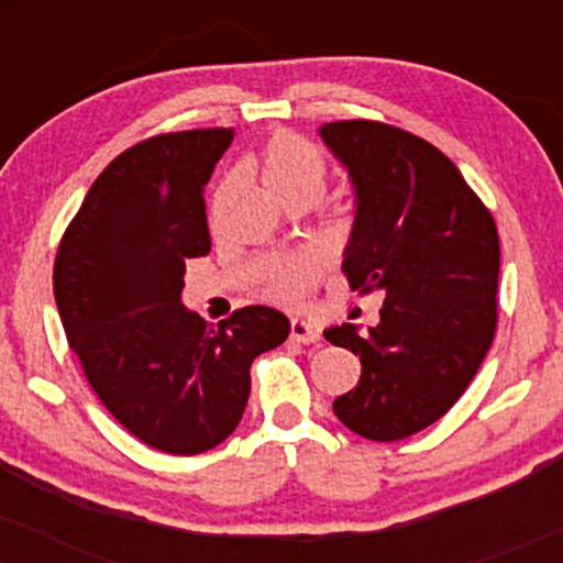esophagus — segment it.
<instances>
[{
	"instance_id": "obj_1",
	"label": "esophagus",
	"mask_w": 563,
	"mask_h": 563,
	"mask_svg": "<svg viewBox=\"0 0 563 563\" xmlns=\"http://www.w3.org/2000/svg\"><path fill=\"white\" fill-rule=\"evenodd\" d=\"M290 339L299 341V344H318L320 331L312 325V322L294 318V320H290Z\"/></svg>"
}]
</instances>
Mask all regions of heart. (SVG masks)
<instances>
[{
	"label": "heart",
	"mask_w": 563,
	"mask_h": 563,
	"mask_svg": "<svg viewBox=\"0 0 563 563\" xmlns=\"http://www.w3.org/2000/svg\"><path fill=\"white\" fill-rule=\"evenodd\" d=\"M262 174L267 185L273 187L280 198L294 196V192L314 190L322 192L328 177L325 158L309 140L294 132H280L264 145L262 153ZM318 254H299L294 260L277 264L269 275V290L277 299H296L303 290L312 286L320 275Z\"/></svg>",
	"instance_id": "heart-1"
}]
</instances>
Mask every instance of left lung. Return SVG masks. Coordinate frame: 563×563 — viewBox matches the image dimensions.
Segmentation results:
<instances>
[{
  "label": "left lung",
  "mask_w": 563,
  "mask_h": 563,
  "mask_svg": "<svg viewBox=\"0 0 563 563\" xmlns=\"http://www.w3.org/2000/svg\"><path fill=\"white\" fill-rule=\"evenodd\" d=\"M320 137L354 187L349 286L384 294L376 328L325 331L363 363L333 412L354 434L397 442L437 423L489 352L500 273L495 219L457 166L405 129L354 119L322 124Z\"/></svg>",
  "instance_id": "obj_1"
}]
</instances>
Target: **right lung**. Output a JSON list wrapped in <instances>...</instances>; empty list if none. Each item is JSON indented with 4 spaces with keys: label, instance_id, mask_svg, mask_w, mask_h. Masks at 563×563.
I'll return each instance as SVG.
<instances>
[{
    "label": "right lung",
    "instance_id": "obj_1",
    "mask_svg": "<svg viewBox=\"0 0 563 563\" xmlns=\"http://www.w3.org/2000/svg\"><path fill=\"white\" fill-rule=\"evenodd\" d=\"M232 129L142 140L89 187L55 256L68 344L100 402L129 434L198 455L241 423L251 363L288 339L269 307L206 325L183 303L185 262L211 251L203 187Z\"/></svg>",
    "mask_w": 563,
    "mask_h": 563
}]
</instances>
